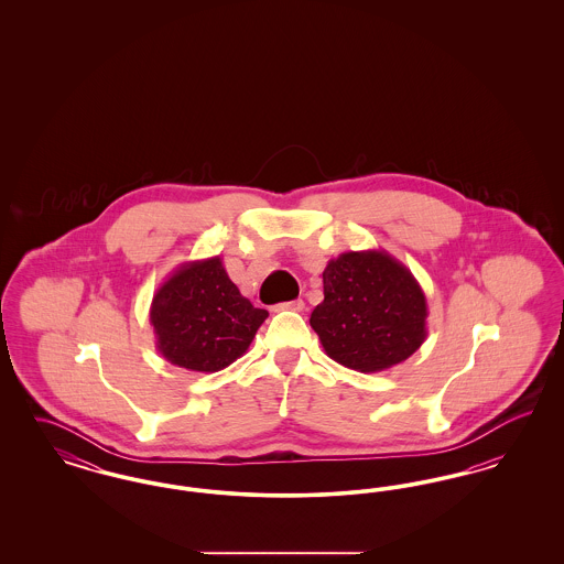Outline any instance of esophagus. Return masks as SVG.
Wrapping results in <instances>:
<instances>
[{
    "instance_id": "obj_1",
    "label": "esophagus",
    "mask_w": 564,
    "mask_h": 564,
    "mask_svg": "<svg viewBox=\"0 0 564 564\" xmlns=\"http://www.w3.org/2000/svg\"><path fill=\"white\" fill-rule=\"evenodd\" d=\"M304 308V302L302 300H292V302H281L274 306V311H295L300 313Z\"/></svg>"
}]
</instances>
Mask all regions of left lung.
<instances>
[{
  "instance_id": "obj_1",
  "label": "left lung",
  "mask_w": 564,
  "mask_h": 564,
  "mask_svg": "<svg viewBox=\"0 0 564 564\" xmlns=\"http://www.w3.org/2000/svg\"><path fill=\"white\" fill-rule=\"evenodd\" d=\"M427 297L414 274L382 249L347 251L323 270L311 315L327 357L357 372L405 361L427 338Z\"/></svg>"
}]
</instances>
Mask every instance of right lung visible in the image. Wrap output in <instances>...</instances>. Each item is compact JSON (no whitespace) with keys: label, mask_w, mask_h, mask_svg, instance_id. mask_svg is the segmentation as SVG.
Segmentation results:
<instances>
[{"label":"right lung","mask_w":564,"mask_h":564,"mask_svg":"<svg viewBox=\"0 0 564 564\" xmlns=\"http://www.w3.org/2000/svg\"><path fill=\"white\" fill-rule=\"evenodd\" d=\"M269 317L230 281L219 256L186 262L152 297L150 323L156 349L173 366L219 372L247 352Z\"/></svg>","instance_id":"right-lung-1"}]
</instances>
